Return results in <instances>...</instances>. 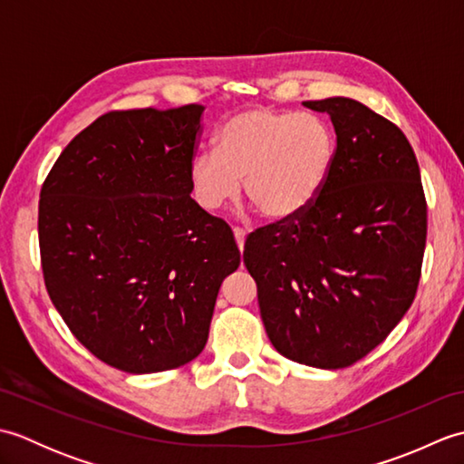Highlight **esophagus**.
Masks as SVG:
<instances>
[{"label": "esophagus", "instance_id": "34e87169", "mask_svg": "<svg viewBox=\"0 0 464 464\" xmlns=\"http://www.w3.org/2000/svg\"><path fill=\"white\" fill-rule=\"evenodd\" d=\"M233 237H235V243H237L239 251H243V247H245V239H247V233H245L243 229H239V227H235V229H233Z\"/></svg>", "mask_w": 464, "mask_h": 464}]
</instances>
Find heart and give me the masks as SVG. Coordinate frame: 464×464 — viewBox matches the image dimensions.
Returning <instances> with one entry per match:
<instances>
[{
  "label": "heart",
  "mask_w": 464,
  "mask_h": 464,
  "mask_svg": "<svg viewBox=\"0 0 464 464\" xmlns=\"http://www.w3.org/2000/svg\"><path fill=\"white\" fill-rule=\"evenodd\" d=\"M334 160V135L323 117L309 111L247 107L231 115L217 135V150L189 163L195 201L221 211L245 193L265 217L285 221L317 199Z\"/></svg>",
  "instance_id": "heart-1"
}]
</instances>
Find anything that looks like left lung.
<instances>
[{
	"label": "left lung",
	"instance_id": "left-lung-1",
	"mask_svg": "<svg viewBox=\"0 0 464 464\" xmlns=\"http://www.w3.org/2000/svg\"><path fill=\"white\" fill-rule=\"evenodd\" d=\"M303 105L334 127L329 179L309 209L253 231L243 263L273 347L309 367L344 369L387 339L415 299L427 201L395 123L349 97Z\"/></svg>",
	"mask_w": 464,
	"mask_h": 464
}]
</instances>
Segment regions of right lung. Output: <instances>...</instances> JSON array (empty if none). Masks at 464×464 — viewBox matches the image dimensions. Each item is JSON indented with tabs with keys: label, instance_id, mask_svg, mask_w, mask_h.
Returning a JSON list of instances; mask_svg holds the SVG:
<instances>
[{
	"label": "right lung",
	"instance_id": "right-lung-1",
	"mask_svg": "<svg viewBox=\"0 0 464 464\" xmlns=\"http://www.w3.org/2000/svg\"><path fill=\"white\" fill-rule=\"evenodd\" d=\"M203 110L102 115L57 157L39 195L49 297L87 351L125 372L193 361L241 263L229 225L191 199Z\"/></svg>",
	"mask_w": 464,
	"mask_h": 464
}]
</instances>
